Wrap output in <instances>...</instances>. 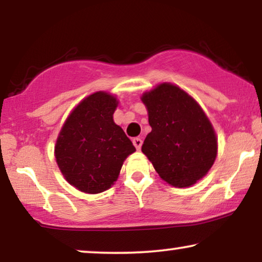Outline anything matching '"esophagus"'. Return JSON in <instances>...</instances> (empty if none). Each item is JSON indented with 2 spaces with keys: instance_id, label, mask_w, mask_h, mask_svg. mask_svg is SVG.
Segmentation results:
<instances>
[{
  "instance_id": "1",
  "label": "esophagus",
  "mask_w": 262,
  "mask_h": 262,
  "mask_svg": "<svg viewBox=\"0 0 262 262\" xmlns=\"http://www.w3.org/2000/svg\"><path fill=\"white\" fill-rule=\"evenodd\" d=\"M132 143H134V145H135V148L137 149V150H139L142 148V144H143V141L139 137H136V138H134L132 139Z\"/></svg>"
}]
</instances>
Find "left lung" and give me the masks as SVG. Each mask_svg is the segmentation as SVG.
<instances>
[{
    "mask_svg": "<svg viewBox=\"0 0 262 262\" xmlns=\"http://www.w3.org/2000/svg\"><path fill=\"white\" fill-rule=\"evenodd\" d=\"M151 132L142 151L161 178L174 187L200 180L216 160L217 138L200 106L177 85L162 83L145 93Z\"/></svg>",
    "mask_w": 262,
    "mask_h": 262,
    "instance_id": "left-lung-1",
    "label": "left lung"
}]
</instances>
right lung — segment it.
Here are the masks:
<instances>
[{
  "label": "right lung",
  "instance_id": "obj_1",
  "mask_svg": "<svg viewBox=\"0 0 262 262\" xmlns=\"http://www.w3.org/2000/svg\"><path fill=\"white\" fill-rule=\"evenodd\" d=\"M117 105V99L105 92L89 95L68 117L57 139V164L67 181L82 192L108 189L124 160L136 151L113 121Z\"/></svg>",
  "mask_w": 262,
  "mask_h": 262
}]
</instances>
